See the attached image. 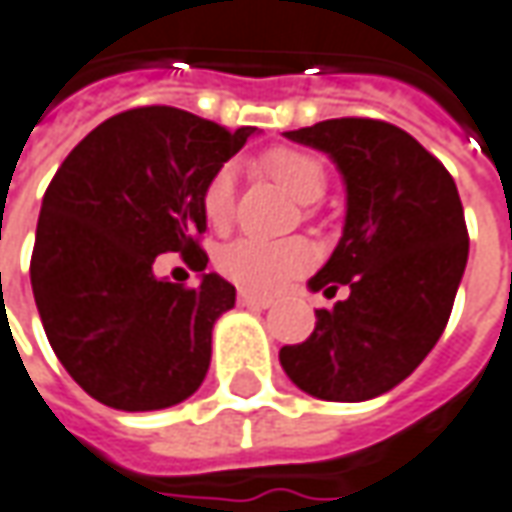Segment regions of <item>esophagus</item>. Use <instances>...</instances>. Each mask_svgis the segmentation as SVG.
Segmentation results:
<instances>
[{
	"mask_svg": "<svg viewBox=\"0 0 512 512\" xmlns=\"http://www.w3.org/2000/svg\"><path fill=\"white\" fill-rule=\"evenodd\" d=\"M239 304L242 307H248V310H267V307H273V298L267 296H253V293H239Z\"/></svg>",
	"mask_w": 512,
	"mask_h": 512,
	"instance_id": "1",
	"label": "esophagus"
}]
</instances>
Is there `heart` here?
I'll list each match as a JSON object with an SVG mask.
<instances>
[{
    "label": "heart",
    "instance_id": "1",
    "mask_svg": "<svg viewBox=\"0 0 512 512\" xmlns=\"http://www.w3.org/2000/svg\"><path fill=\"white\" fill-rule=\"evenodd\" d=\"M264 168L279 180L298 202L321 200L327 188L324 163L310 152L301 149H276L264 157ZM233 200H236V168L231 163L219 166L202 188V214L208 225L222 231L233 219ZM315 264L312 242L293 236V239H253L242 236L233 239L216 253V267L236 287L273 296L287 284L301 279Z\"/></svg>",
    "mask_w": 512,
    "mask_h": 512
}]
</instances>
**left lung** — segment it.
<instances>
[{
	"mask_svg": "<svg viewBox=\"0 0 512 512\" xmlns=\"http://www.w3.org/2000/svg\"><path fill=\"white\" fill-rule=\"evenodd\" d=\"M290 140L327 152L346 183V225L310 290L349 298L315 310L304 344L279 360L301 392L360 403L406 380L440 341L468 264L465 211L448 168L375 118H332Z\"/></svg>",
	"mask_w": 512,
	"mask_h": 512,
	"instance_id": "left-lung-1",
	"label": "left lung"
}]
</instances>
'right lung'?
Returning a JSON list of instances; mask_svg holds the SVG:
<instances>
[{"mask_svg": "<svg viewBox=\"0 0 512 512\" xmlns=\"http://www.w3.org/2000/svg\"><path fill=\"white\" fill-rule=\"evenodd\" d=\"M253 132L137 106L95 126L47 185L33 298L56 358L98 403L157 411L200 389L211 329L236 287L216 273L183 287L152 267L160 253H180L205 270L202 188Z\"/></svg>", "mask_w": 512, "mask_h": 512, "instance_id": "1", "label": "right lung"}]
</instances>
